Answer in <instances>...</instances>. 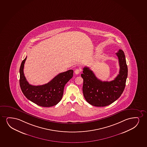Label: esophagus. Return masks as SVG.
<instances>
[{
  "mask_svg": "<svg viewBox=\"0 0 147 147\" xmlns=\"http://www.w3.org/2000/svg\"><path fill=\"white\" fill-rule=\"evenodd\" d=\"M81 72V70L79 69H76L75 71V74L78 75L79 74H80V73Z\"/></svg>",
  "mask_w": 147,
  "mask_h": 147,
  "instance_id": "esophagus-1",
  "label": "esophagus"
}]
</instances>
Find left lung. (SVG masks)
<instances>
[{
  "label": "left lung",
  "instance_id": "left-lung-1",
  "mask_svg": "<svg viewBox=\"0 0 147 147\" xmlns=\"http://www.w3.org/2000/svg\"><path fill=\"white\" fill-rule=\"evenodd\" d=\"M116 55L119 59L120 71L114 80L102 81L96 77L89 67L83 68V93L86 101L96 107L110 105L120 97L126 86L128 67L124 52L119 49Z\"/></svg>",
  "mask_w": 147,
  "mask_h": 147
}]
</instances>
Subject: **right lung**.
<instances>
[{
  "label": "right lung",
  "instance_id": "1",
  "mask_svg": "<svg viewBox=\"0 0 147 147\" xmlns=\"http://www.w3.org/2000/svg\"><path fill=\"white\" fill-rule=\"evenodd\" d=\"M26 57L23 60L19 69V83L21 91L30 101L41 107H50L57 105L61 101L65 84L73 76V70L61 73L47 84L33 86L29 84L25 78L23 69Z\"/></svg>",
  "mask_w": 147,
  "mask_h": 147
}]
</instances>
